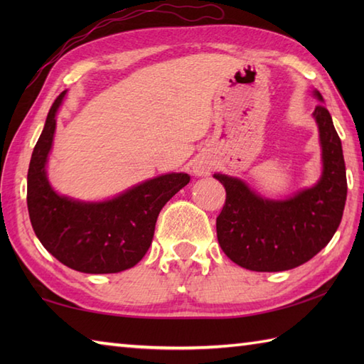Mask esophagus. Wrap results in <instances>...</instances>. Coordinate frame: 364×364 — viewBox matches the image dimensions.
Masks as SVG:
<instances>
[{
	"mask_svg": "<svg viewBox=\"0 0 364 364\" xmlns=\"http://www.w3.org/2000/svg\"><path fill=\"white\" fill-rule=\"evenodd\" d=\"M213 161L206 156H198L192 162V172L197 176H206L211 173L213 170Z\"/></svg>",
	"mask_w": 364,
	"mask_h": 364,
	"instance_id": "esophagus-1",
	"label": "esophagus"
}]
</instances>
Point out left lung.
<instances>
[{
	"label": "left lung",
	"instance_id": "8db88e82",
	"mask_svg": "<svg viewBox=\"0 0 364 364\" xmlns=\"http://www.w3.org/2000/svg\"><path fill=\"white\" fill-rule=\"evenodd\" d=\"M313 95L323 103L319 90ZM319 129L322 172L311 188L288 198L259 196L237 176L214 173L227 191L215 220L223 253L255 272H282L318 255L341 223L347 197L341 139L323 105L313 112Z\"/></svg>",
	"mask_w": 364,
	"mask_h": 364
}]
</instances>
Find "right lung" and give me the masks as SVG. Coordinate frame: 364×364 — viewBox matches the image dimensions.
Returning a JSON list of instances; mask_svg holds the SVG:
<instances>
[{
    "label": "right lung",
    "instance_id": "add662e5",
    "mask_svg": "<svg viewBox=\"0 0 364 364\" xmlns=\"http://www.w3.org/2000/svg\"><path fill=\"white\" fill-rule=\"evenodd\" d=\"M64 90L51 106L28 170V211L38 241L64 266L84 274H117L144 258L159 211L189 183L184 172L150 178L102 202L60 196L46 176L56 115Z\"/></svg>",
    "mask_w": 364,
    "mask_h": 364
}]
</instances>
